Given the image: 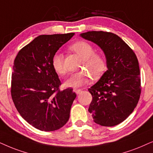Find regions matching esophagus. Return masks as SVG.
I'll return each instance as SVG.
<instances>
[{"label":"esophagus","mask_w":153,"mask_h":153,"mask_svg":"<svg viewBox=\"0 0 153 153\" xmlns=\"http://www.w3.org/2000/svg\"><path fill=\"white\" fill-rule=\"evenodd\" d=\"M74 92L76 93L77 94H79L81 92H82V90H80V89H75L74 90Z\"/></svg>","instance_id":"esophagus-1"}]
</instances>
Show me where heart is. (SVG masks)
<instances>
[{
	"label": "heart",
	"instance_id": "b5f03b06",
	"mask_svg": "<svg viewBox=\"0 0 153 153\" xmlns=\"http://www.w3.org/2000/svg\"><path fill=\"white\" fill-rule=\"evenodd\" d=\"M71 49L84 60L82 67L86 68L94 78L101 76L106 69L105 59L101 54L94 53V49L92 45L86 42L80 41L72 45ZM51 64L58 74L63 75L65 73L62 53L59 52L54 53ZM90 79V74L88 71H81L71 74L65 81L64 85L67 88H79L88 83Z\"/></svg>",
	"mask_w": 153,
	"mask_h": 153
}]
</instances>
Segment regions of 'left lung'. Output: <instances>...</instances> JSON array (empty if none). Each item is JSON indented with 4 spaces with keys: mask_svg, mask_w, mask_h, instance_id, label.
I'll list each match as a JSON object with an SVG mask.
<instances>
[{
    "mask_svg": "<svg viewBox=\"0 0 153 153\" xmlns=\"http://www.w3.org/2000/svg\"><path fill=\"white\" fill-rule=\"evenodd\" d=\"M80 36L99 46L107 60V71L88 89L92 96L88 111L97 124H119L132 113L140 98L138 59L128 44L111 32L92 31Z\"/></svg>",
    "mask_w": 153,
    "mask_h": 153,
    "instance_id": "8db88e82",
    "label": "left lung"
}]
</instances>
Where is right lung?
<instances>
[{"instance_id":"right-lung-1","label":"right lung","mask_w":153,"mask_h":153,"mask_svg":"<svg viewBox=\"0 0 153 153\" xmlns=\"http://www.w3.org/2000/svg\"><path fill=\"white\" fill-rule=\"evenodd\" d=\"M74 34L39 36L18 52L14 61L13 101L21 117L40 131L58 130L70 117L76 94L71 88L59 90L61 83L51 59Z\"/></svg>"}]
</instances>
